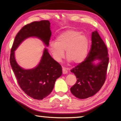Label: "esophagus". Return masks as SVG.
<instances>
[{"mask_svg":"<svg viewBox=\"0 0 121 121\" xmlns=\"http://www.w3.org/2000/svg\"><path fill=\"white\" fill-rule=\"evenodd\" d=\"M62 73L63 74H65L68 73V69L65 67H62Z\"/></svg>","mask_w":121,"mask_h":121,"instance_id":"34e87169","label":"esophagus"}]
</instances>
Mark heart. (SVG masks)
I'll return each instance as SVG.
<instances>
[{
    "mask_svg": "<svg viewBox=\"0 0 121 121\" xmlns=\"http://www.w3.org/2000/svg\"><path fill=\"white\" fill-rule=\"evenodd\" d=\"M78 30H66L56 37V42L51 41L49 49L53 58L60 62L64 58L66 50V56L69 61L74 63L82 62L87 56L89 46L87 37Z\"/></svg>",
    "mask_w": 121,
    "mask_h": 121,
    "instance_id": "obj_1",
    "label": "heart"
}]
</instances>
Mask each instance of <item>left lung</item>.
<instances>
[{"mask_svg":"<svg viewBox=\"0 0 121 121\" xmlns=\"http://www.w3.org/2000/svg\"><path fill=\"white\" fill-rule=\"evenodd\" d=\"M95 60L100 62L95 65ZM108 62L107 46L95 30L92 34L91 48L86 58L70 70L77 78L70 88L71 93L79 99H86L97 93L105 83Z\"/></svg>","mask_w":121,"mask_h":121,"instance_id":"obj_1","label":"left lung"}]
</instances>
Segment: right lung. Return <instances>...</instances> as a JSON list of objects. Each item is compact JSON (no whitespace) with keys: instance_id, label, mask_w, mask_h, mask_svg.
<instances>
[{"instance_id":"right-lung-1","label":"right lung","mask_w":121,"mask_h":121,"mask_svg":"<svg viewBox=\"0 0 121 121\" xmlns=\"http://www.w3.org/2000/svg\"><path fill=\"white\" fill-rule=\"evenodd\" d=\"M51 36L49 21L32 22L26 24L20 30L11 48L10 63L17 83L24 92L34 99L42 100L50 95L56 79L62 75V67L51 56L45 48L38 66L30 70H25L16 63L14 51L22 41L29 37H37L48 46Z\"/></svg>"}]
</instances>
